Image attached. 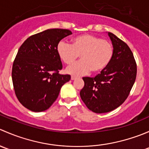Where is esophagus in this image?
Listing matches in <instances>:
<instances>
[{"label": "esophagus", "instance_id": "obj_1", "mask_svg": "<svg viewBox=\"0 0 149 149\" xmlns=\"http://www.w3.org/2000/svg\"><path fill=\"white\" fill-rule=\"evenodd\" d=\"M77 79V77L76 76H71V80H75V79Z\"/></svg>", "mask_w": 149, "mask_h": 149}]
</instances>
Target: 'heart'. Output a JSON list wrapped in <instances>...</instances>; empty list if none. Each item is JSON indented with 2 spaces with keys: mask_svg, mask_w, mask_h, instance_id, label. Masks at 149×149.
<instances>
[{
  "mask_svg": "<svg viewBox=\"0 0 149 149\" xmlns=\"http://www.w3.org/2000/svg\"><path fill=\"white\" fill-rule=\"evenodd\" d=\"M57 51L67 65L73 63L81 55V61L67 68L68 73L76 76L86 75L90 70L93 73L102 71L113 56V47L109 40L88 34L75 37L72 44L61 40L57 46Z\"/></svg>",
  "mask_w": 149,
  "mask_h": 149,
  "instance_id": "obj_1",
  "label": "heart"
}]
</instances>
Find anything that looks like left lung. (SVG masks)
<instances>
[{
	"label": "left lung",
	"instance_id": "obj_1",
	"mask_svg": "<svg viewBox=\"0 0 149 149\" xmlns=\"http://www.w3.org/2000/svg\"><path fill=\"white\" fill-rule=\"evenodd\" d=\"M113 56L107 67L95 77H84L80 96L86 106L96 113L118 108L130 94L136 79L137 65L131 49L112 33Z\"/></svg>",
	"mask_w": 149,
	"mask_h": 149
}]
</instances>
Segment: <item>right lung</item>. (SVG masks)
<instances>
[{
	"mask_svg": "<svg viewBox=\"0 0 149 149\" xmlns=\"http://www.w3.org/2000/svg\"><path fill=\"white\" fill-rule=\"evenodd\" d=\"M68 29H50L30 36L21 45L12 66V81L19 102L33 112L46 110L55 102L70 76L63 68L57 46L71 34Z\"/></svg>",
	"mask_w": 149,
	"mask_h": 149,
	"instance_id": "right-lung-1",
	"label": "right lung"
}]
</instances>
